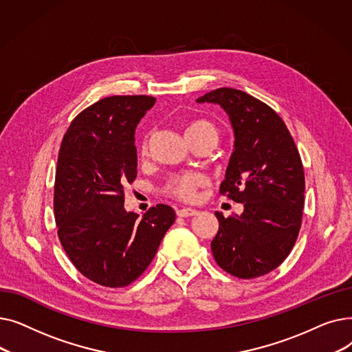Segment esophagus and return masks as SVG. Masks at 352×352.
Returning <instances> with one entry per match:
<instances>
[{
  "label": "esophagus",
  "instance_id": "esophagus-1",
  "mask_svg": "<svg viewBox=\"0 0 352 352\" xmlns=\"http://www.w3.org/2000/svg\"><path fill=\"white\" fill-rule=\"evenodd\" d=\"M198 211L194 210V208H181V210H177V215L178 217H192V215H197Z\"/></svg>",
  "mask_w": 352,
  "mask_h": 352
}]
</instances>
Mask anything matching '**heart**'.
Returning a JSON list of instances; mask_svg holds the SVG:
<instances>
[{"mask_svg":"<svg viewBox=\"0 0 352 352\" xmlns=\"http://www.w3.org/2000/svg\"><path fill=\"white\" fill-rule=\"evenodd\" d=\"M210 137L217 141L218 133L217 128L212 122L207 120H194L186 126V137ZM148 142L145 141L142 144V151H146ZM207 175L197 171H188L175 174L166 179L164 186V192L173 198H177L179 201L191 202L197 198V192L199 188L207 186Z\"/></svg>","mask_w":352,"mask_h":352,"instance_id":"heart-1","label":"heart"}]
</instances>
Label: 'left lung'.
<instances>
[{
	"label": "left lung",
	"mask_w": 352,
	"mask_h": 352,
	"mask_svg": "<svg viewBox=\"0 0 352 352\" xmlns=\"http://www.w3.org/2000/svg\"><path fill=\"white\" fill-rule=\"evenodd\" d=\"M197 102L218 104L230 117L234 153L219 192L244 204L241 215L215 212L212 255L236 278H256L281 265L297 241L305 191L300 153L281 117L244 91L218 88Z\"/></svg>",
	"instance_id": "obj_1"
}]
</instances>
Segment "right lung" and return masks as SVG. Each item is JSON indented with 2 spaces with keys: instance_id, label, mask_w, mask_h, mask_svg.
I'll use <instances>...</instances> for the list:
<instances>
[{
  "instance_id": "obj_1",
  "label": "right lung",
  "mask_w": 352,
  "mask_h": 352,
  "mask_svg": "<svg viewBox=\"0 0 352 352\" xmlns=\"http://www.w3.org/2000/svg\"><path fill=\"white\" fill-rule=\"evenodd\" d=\"M155 104L148 96H113L72 120L63 138L54 186L60 243L88 280L129 285L146 270L175 212L158 204L142 218L124 208V186L137 177L135 128Z\"/></svg>"
}]
</instances>
